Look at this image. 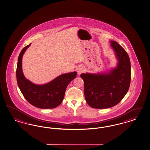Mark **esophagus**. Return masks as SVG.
<instances>
[{
	"label": "esophagus",
	"instance_id": "1",
	"mask_svg": "<svg viewBox=\"0 0 150 150\" xmlns=\"http://www.w3.org/2000/svg\"><path fill=\"white\" fill-rule=\"evenodd\" d=\"M84 67L83 66H81V67H79L78 69H77V73L80 75L81 73L84 72Z\"/></svg>",
	"mask_w": 150,
	"mask_h": 150
}]
</instances>
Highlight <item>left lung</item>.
I'll return each instance as SVG.
<instances>
[{
  "label": "left lung",
  "instance_id": "1",
  "mask_svg": "<svg viewBox=\"0 0 150 150\" xmlns=\"http://www.w3.org/2000/svg\"><path fill=\"white\" fill-rule=\"evenodd\" d=\"M117 64L106 72L82 73L87 103L94 108H108L117 105L127 93L131 79L130 61L118 43L111 40Z\"/></svg>",
  "mask_w": 150,
  "mask_h": 150
}]
</instances>
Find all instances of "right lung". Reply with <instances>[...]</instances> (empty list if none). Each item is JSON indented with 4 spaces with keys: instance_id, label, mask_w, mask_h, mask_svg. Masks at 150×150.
Instances as JSON below:
<instances>
[{
    "instance_id": "obj_1",
    "label": "right lung",
    "mask_w": 150,
    "mask_h": 150,
    "mask_svg": "<svg viewBox=\"0 0 150 150\" xmlns=\"http://www.w3.org/2000/svg\"><path fill=\"white\" fill-rule=\"evenodd\" d=\"M31 43L24 47L17 61V84L27 101L35 107L47 109L59 106L64 98L65 91L69 83L77 76L76 71L61 74L47 83L36 84L25 77L22 67V57Z\"/></svg>"
}]
</instances>
